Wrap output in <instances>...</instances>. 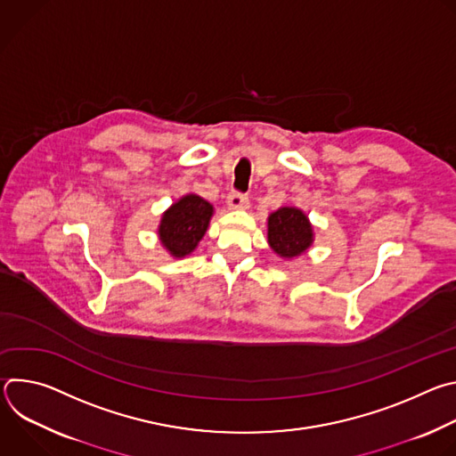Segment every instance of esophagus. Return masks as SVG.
<instances>
[{
    "label": "esophagus",
    "mask_w": 456,
    "mask_h": 456,
    "mask_svg": "<svg viewBox=\"0 0 456 456\" xmlns=\"http://www.w3.org/2000/svg\"><path fill=\"white\" fill-rule=\"evenodd\" d=\"M227 206H229L231 209H245V208L248 206L247 194H243V192H240V191H232V192H229V197H227Z\"/></svg>",
    "instance_id": "1"
}]
</instances>
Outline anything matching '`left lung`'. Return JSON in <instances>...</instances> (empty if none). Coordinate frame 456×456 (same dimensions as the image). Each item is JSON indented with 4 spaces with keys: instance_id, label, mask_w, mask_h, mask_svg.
I'll return each mask as SVG.
<instances>
[{
    "instance_id": "left-lung-1",
    "label": "left lung",
    "mask_w": 456,
    "mask_h": 456,
    "mask_svg": "<svg viewBox=\"0 0 456 456\" xmlns=\"http://www.w3.org/2000/svg\"><path fill=\"white\" fill-rule=\"evenodd\" d=\"M269 243L283 257H294L312 243L308 218L294 208H281L269 216Z\"/></svg>"
}]
</instances>
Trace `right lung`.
<instances>
[{
    "mask_svg": "<svg viewBox=\"0 0 456 456\" xmlns=\"http://www.w3.org/2000/svg\"><path fill=\"white\" fill-rule=\"evenodd\" d=\"M213 216V206L197 194H187L162 216L159 234L164 247L182 257L199 245Z\"/></svg>",
    "mask_w": 456,
    "mask_h": 456,
    "instance_id": "add662e5",
    "label": "right lung"
}]
</instances>
